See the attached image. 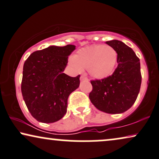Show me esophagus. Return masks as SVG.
Wrapping results in <instances>:
<instances>
[{"mask_svg": "<svg viewBox=\"0 0 159 159\" xmlns=\"http://www.w3.org/2000/svg\"><path fill=\"white\" fill-rule=\"evenodd\" d=\"M80 80H81V81H88V78L85 75H82L81 77H80Z\"/></svg>", "mask_w": 159, "mask_h": 159, "instance_id": "obj_1", "label": "esophagus"}]
</instances>
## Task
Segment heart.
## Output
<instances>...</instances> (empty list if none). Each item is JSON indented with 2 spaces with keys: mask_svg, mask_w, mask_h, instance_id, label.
Returning a JSON list of instances; mask_svg holds the SVG:
<instances>
[{
  "mask_svg": "<svg viewBox=\"0 0 159 159\" xmlns=\"http://www.w3.org/2000/svg\"><path fill=\"white\" fill-rule=\"evenodd\" d=\"M117 61V53L110 45H93L79 50L70 64L77 72L86 67L88 73L97 79H103L113 73Z\"/></svg>",
  "mask_w": 159,
  "mask_h": 159,
  "instance_id": "heart-1",
  "label": "heart"
}]
</instances>
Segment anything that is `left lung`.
<instances>
[{
	"instance_id": "8db88e82",
	"label": "left lung",
	"mask_w": 159,
	"mask_h": 159,
	"mask_svg": "<svg viewBox=\"0 0 159 159\" xmlns=\"http://www.w3.org/2000/svg\"><path fill=\"white\" fill-rule=\"evenodd\" d=\"M106 44L116 50L118 65L112 75L90 81L92 90L89 98L100 111L123 113L134 105L139 92L142 83L139 59L121 41L114 39Z\"/></svg>"
}]
</instances>
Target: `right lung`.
Returning a JSON list of instances; mask_svg holds the SVG:
<instances>
[{
    "instance_id": "add662e5",
    "label": "right lung",
    "mask_w": 159,
    "mask_h": 159,
    "mask_svg": "<svg viewBox=\"0 0 159 159\" xmlns=\"http://www.w3.org/2000/svg\"><path fill=\"white\" fill-rule=\"evenodd\" d=\"M75 46H50L32 53L23 65L21 92L28 109L37 121L51 123L67 112V99L80 84L76 77L63 73L68 56Z\"/></svg>"
}]
</instances>
